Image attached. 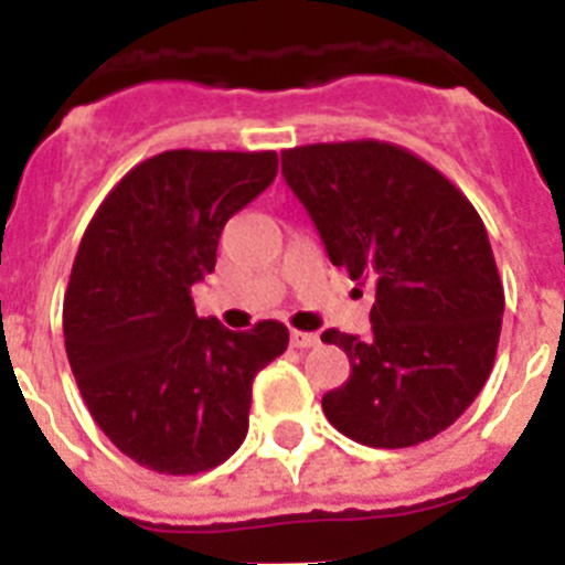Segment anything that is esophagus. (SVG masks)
I'll list each match as a JSON object with an SVG mask.
<instances>
[{
  "label": "esophagus",
  "mask_w": 565,
  "mask_h": 565,
  "mask_svg": "<svg viewBox=\"0 0 565 565\" xmlns=\"http://www.w3.org/2000/svg\"><path fill=\"white\" fill-rule=\"evenodd\" d=\"M319 342L317 333H306V331H291V348H299V351H306V348H313Z\"/></svg>",
  "instance_id": "1"
}]
</instances>
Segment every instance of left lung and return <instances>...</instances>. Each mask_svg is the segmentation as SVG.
Returning a JSON list of instances; mask_svg holds the SVG:
<instances>
[{
  "label": "left lung",
  "instance_id": "8db88e82",
  "mask_svg": "<svg viewBox=\"0 0 565 565\" xmlns=\"http://www.w3.org/2000/svg\"><path fill=\"white\" fill-rule=\"evenodd\" d=\"M282 174L333 266L371 282V337L322 342L351 376L322 396L328 422L367 447L430 441L476 402L495 362L503 286L476 206L436 167L384 141L308 143Z\"/></svg>",
  "mask_w": 565,
  "mask_h": 565
}]
</instances>
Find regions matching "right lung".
Segmentation results:
<instances>
[{
	"label": "right lung",
	"instance_id": "add662e5",
	"mask_svg": "<svg viewBox=\"0 0 565 565\" xmlns=\"http://www.w3.org/2000/svg\"><path fill=\"white\" fill-rule=\"evenodd\" d=\"M277 178V152L169 149L104 198L64 294V348L89 416L141 467L198 476L248 433L252 382L288 348L277 319L228 331L194 313L232 214Z\"/></svg>",
	"mask_w": 565,
	"mask_h": 565
}]
</instances>
